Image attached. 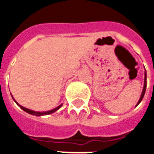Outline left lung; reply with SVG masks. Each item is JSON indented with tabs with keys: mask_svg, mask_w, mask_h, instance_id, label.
I'll list each match as a JSON object with an SVG mask.
<instances>
[{
	"mask_svg": "<svg viewBox=\"0 0 154 154\" xmlns=\"http://www.w3.org/2000/svg\"><path fill=\"white\" fill-rule=\"evenodd\" d=\"M146 70L145 69V77H144V86H143V89H142V92H141V97H140V98H139L138 101L137 103V105H135V107L137 106V105L141 103V101H142V99L144 97V95H145V93H146Z\"/></svg>",
	"mask_w": 154,
	"mask_h": 154,
	"instance_id": "8db88e82",
	"label": "left lung"
}]
</instances>
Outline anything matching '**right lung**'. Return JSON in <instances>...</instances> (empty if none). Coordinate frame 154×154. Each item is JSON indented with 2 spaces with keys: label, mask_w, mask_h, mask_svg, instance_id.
<instances>
[{
  "label": "right lung",
  "mask_w": 154,
  "mask_h": 154,
  "mask_svg": "<svg viewBox=\"0 0 154 154\" xmlns=\"http://www.w3.org/2000/svg\"><path fill=\"white\" fill-rule=\"evenodd\" d=\"M11 96H12V97H13V101H15L16 104L19 106V107L22 110H24L25 112H28L29 114H31V115H34V116H37V117H42V116H45V115H49L51 114V113H53V112H55L56 111H57L59 109H60L61 106H62V104H60V105H58L57 107H56L55 109H53L51 110H49V111H45V112H37V111H34V110H32V109H27V108L25 107H23L22 105H19L17 103V101H16L15 99H14V97H13V95L11 94Z\"/></svg>",
  "instance_id": "1"
}]
</instances>
